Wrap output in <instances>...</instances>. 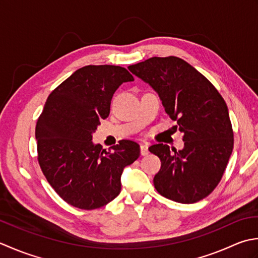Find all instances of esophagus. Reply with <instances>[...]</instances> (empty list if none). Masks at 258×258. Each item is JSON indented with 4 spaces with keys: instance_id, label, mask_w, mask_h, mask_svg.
Returning <instances> with one entry per match:
<instances>
[{
    "instance_id": "esophagus-1",
    "label": "esophagus",
    "mask_w": 258,
    "mask_h": 258,
    "mask_svg": "<svg viewBox=\"0 0 258 258\" xmlns=\"http://www.w3.org/2000/svg\"><path fill=\"white\" fill-rule=\"evenodd\" d=\"M140 154L143 156H147L149 154V149H148V146L147 145H141L140 146Z\"/></svg>"
}]
</instances>
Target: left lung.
<instances>
[{
  "mask_svg": "<svg viewBox=\"0 0 258 258\" xmlns=\"http://www.w3.org/2000/svg\"><path fill=\"white\" fill-rule=\"evenodd\" d=\"M128 69L158 93L185 141L183 149L173 152L164 144L149 147L161 161L155 188L177 203L202 201L219 183L233 151L225 100L207 78L180 57L154 56Z\"/></svg>",
  "mask_w": 258,
  "mask_h": 258,
  "instance_id": "8db88e82",
  "label": "left lung"
}]
</instances>
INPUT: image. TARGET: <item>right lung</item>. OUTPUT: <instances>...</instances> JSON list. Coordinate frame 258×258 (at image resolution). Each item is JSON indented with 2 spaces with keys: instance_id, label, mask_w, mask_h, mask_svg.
<instances>
[{
  "instance_id": "add662e5",
  "label": "right lung",
  "mask_w": 258,
  "mask_h": 258,
  "mask_svg": "<svg viewBox=\"0 0 258 258\" xmlns=\"http://www.w3.org/2000/svg\"><path fill=\"white\" fill-rule=\"evenodd\" d=\"M130 81L134 77L124 68L86 66L46 99L35 127L39 165L51 187L73 207L91 210L113 201L124 167L140 156L135 141H119L112 150L91 141L100 120L110 113L113 93Z\"/></svg>"
}]
</instances>
